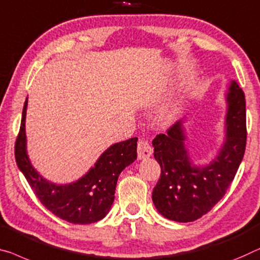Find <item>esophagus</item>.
<instances>
[{
  "label": "esophagus",
  "mask_w": 260,
  "mask_h": 260,
  "mask_svg": "<svg viewBox=\"0 0 260 260\" xmlns=\"http://www.w3.org/2000/svg\"><path fill=\"white\" fill-rule=\"evenodd\" d=\"M137 153H138V159H145V158H149L150 155L153 153V150L150 144L147 143V141H145V139H141L137 145Z\"/></svg>",
  "instance_id": "obj_1"
}]
</instances>
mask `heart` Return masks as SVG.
<instances>
[{
  "instance_id": "1",
  "label": "heart",
  "mask_w": 260,
  "mask_h": 260,
  "mask_svg": "<svg viewBox=\"0 0 260 260\" xmlns=\"http://www.w3.org/2000/svg\"><path fill=\"white\" fill-rule=\"evenodd\" d=\"M172 115H173V113H172V111H170L169 109L162 110L161 113H160V115H159L158 121H159V122H166V121H169V119H171Z\"/></svg>"
}]
</instances>
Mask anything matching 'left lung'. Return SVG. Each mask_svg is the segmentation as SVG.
<instances>
[{
    "label": "left lung",
    "mask_w": 260,
    "mask_h": 260,
    "mask_svg": "<svg viewBox=\"0 0 260 260\" xmlns=\"http://www.w3.org/2000/svg\"><path fill=\"white\" fill-rule=\"evenodd\" d=\"M224 137L208 164H195L187 147L185 117L152 141L161 173L152 191L158 213L175 222H193L225 194L243 160L246 145L245 95L236 81L224 94Z\"/></svg>",
    "instance_id": "1"
}]
</instances>
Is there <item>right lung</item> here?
Here are the masks:
<instances>
[{
  "instance_id": "obj_1",
  "label": "right lung",
  "mask_w": 260,
  "mask_h": 260,
  "mask_svg": "<svg viewBox=\"0 0 260 260\" xmlns=\"http://www.w3.org/2000/svg\"><path fill=\"white\" fill-rule=\"evenodd\" d=\"M26 108L27 98L24 102L21 129L15 144V158L36 197L52 214L73 224H90L106 217L113 206L119 174L137 159L138 138L113 144L78 180L54 183L35 169L27 154Z\"/></svg>"
}]
</instances>
